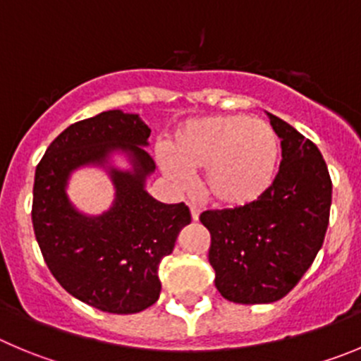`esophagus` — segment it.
I'll list each match as a JSON object with an SVG mask.
<instances>
[{
  "instance_id": "34e87169",
  "label": "esophagus",
  "mask_w": 361,
  "mask_h": 361,
  "mask_svg": "<svg viewBox=\"0 0 361 361\" xmlns=\"http://www.w3.org/2000/svg\"><path fill=\"white\" fill-rule=\"evenodd\" d=\"M190 214H192V221H200L201 208L196 207V204H190Z\"/></svg>"
}]
</instances>
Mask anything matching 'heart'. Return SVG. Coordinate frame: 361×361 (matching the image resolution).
<instances>
[{
  "label": "heart",
  "mask_w": 361,
  "mask_h": 361,
  "mask_svg": "<svg viewBox=\"0 0 361 361\" xmlns=\"http://www.w3.org/2000/svg\"><path fill=\"white\" fill-rule=\"evenodd\" d=\"M171 153L161 154L164 173L178 185L187 173L204 171L203 190L221 207H245L264 196L279 164L274 128L251 116H210L190 119L176 131Z\"/></svg>",
  "instance_id": "obj_1"
}]
</instances>
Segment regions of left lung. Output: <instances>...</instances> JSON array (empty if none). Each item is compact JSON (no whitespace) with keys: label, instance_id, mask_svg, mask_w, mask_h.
<instances>
[{"label":"left lung","instance_id":"8db88e82","mask_svg":"<svg viewBox=\"0 0 361 361\" xmlns=\"http://www.w3.org/2000/svg\"><path fill=\"white\" fill-rule=\"evenodd\" d=\"M281 139V164L264 196L245 207L200 215L210 231L215 287L238 305L285 298L324 242L331 178L321 151L305 135L267 114Z\"/></svg>","mask_w":361,"mask_h":361}]
</instances>
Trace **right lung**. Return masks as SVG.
<instances>
[{"instance_id": "1", "label": "right lung", "mask_w": 361, "mask_h": 361, "mask_svg": "<svg viewBox=\"0 0 361 361\" xmlns=\"http://www.w3.org/2000/svg\"><path fill=\"white\" fill-rule=\"evenodd\" d=\"M151 130L137 114L101 112L78 121L49 144L35 169L32 222L44 262L73 298L109 313H139L158 301V265L178 233L190 224L185 203L164 204L146 192L154 171L147 146ZM114 150L134 169L108 165ZM83 164L109 166L116 187L113 208L89 218L65 194L70 173Z\"/></svg>"}]
</instances>
